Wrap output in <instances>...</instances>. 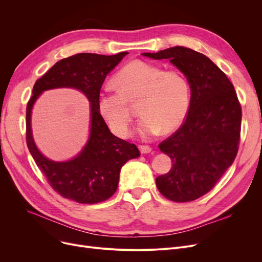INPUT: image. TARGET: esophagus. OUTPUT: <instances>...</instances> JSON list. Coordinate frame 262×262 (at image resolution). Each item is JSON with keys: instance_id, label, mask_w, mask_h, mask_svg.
Returning <instances> with one entry per match:
<instances>
[{"instance_id": "obj_1", "label": "esophagus", "mask_w": 262, "mask_h": 262, "mask_svg": "<svg viewBox=\"0 0 262 262\" xmlns=\"http://www.w3.org/2000/svg\"><path fill=\"white\" fill-rule=\"evenodd\" d=\"M139 149L141 154H147L152 150V147H149L148 145H139Z\"/></svg>"}]
</instances>
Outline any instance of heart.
Instances as JSON below:
<instances>
[{
	"instance_id": "1",
	"label": "heart",
	"mask_w": 262,
	"mask_h": 262,
	"mask_svg": "<svg viewBox=\"0 0 262 262\" xmlns=\"http://www.w3.org/2000/svg\"><path fill=\"white\" fill-rule=\"evenodd\" d=\"M118 89H104L98 100L101 116L112 132L124 138L130 132L133 114L129 103L141 100L142 116L138 130L142 138L172 133L184 123L191 103L186 76L177 70L164 71L157 64L134 60L114 76Z\"/></svg>"
}]
</instances>
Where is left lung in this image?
I'll return each instance as SVG.
<instances>
[{"mask_svg": "<svg viewBox=\"0 0 262 262\" xmlns=\"http://www.w3.org/2000/svg\"><path fill=\"white\" fill-rule=\"evenodd\" d=\"M142 55L169 59L190 84L185 122L159 144L172 169L156 178V186L170 201H194L214 187L237 156L242 118L237 93L226 74L202 53L174 47Z\"/></svg>", "mask_w": 262, "mask_h": 262, "instance_id": "1", "label": "left lung"}]
</instances>
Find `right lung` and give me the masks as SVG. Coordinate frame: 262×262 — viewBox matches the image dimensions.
I'll return each mask as SVG.
<instances>
[{
	"label": "right lung",
	"mask_w": 262,
	"mask_h": 262,
	"mask_svg": "<svg viewBox=\"0 0 262 262\" xmlns=\"http://www.w3.org/2000/svg\"><path fill=\"white\" fill-rule=\"evenodd\" d=\"M79 53L55 63L35 82L26 107V143L36 164L51 187L62 198L80 204H96L113 196L120 171L129 159L140 156L138 147L110 133L98 108V100L107 74L127 55ZM55 88L81 91L91 102V135L80 154L68 162H53L36 148L30 126L31 109L38 95Z\"/></svg>",
	"instance_id": "obj_1"
}]
</instances>
